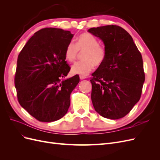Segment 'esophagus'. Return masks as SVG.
Returning <instances> with one entry per match:
<instances>
[{
  "instance_id": "34e87169",
  "label": "esophagus",
  "mask_w": 160,
  "mask_h": 160,
  "mask_svg": "<svg viewBox=\"0 0 160 160\" xmlns=\"http://www.w3.org/2000/svg\"><path fill=\"white\" fill-rule=\"evenodd\" d=\"M79 77H80V79H81V80L85 79H86V78H87V77H86V76H85V75H80V76H79Z\"/></svg>"
}]
</instances>
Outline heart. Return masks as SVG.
Instances as JSON below:
<instances>
[{"label":"heart","instance_id":"obj_1","mask_svg":"<svg viewBox=\"0 0 160 160\" xmlns=\"http://www.w3.org/2000/svg\"><path fill=\"white\" fill-rule=\"evenodd\" d=\"M79 52L83 61L77 62L71 67L72 74L87 75L94 69L95 66H100L105 62L107 57L105 48L99 45L97 38L89 34L84 33L77 38L75 44L70 42L67 45L64 51L65 59L70 62H75Z\"/></svg>","mask_w":160,"mask_h":160}]
</instances>
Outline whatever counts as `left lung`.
<instances>
[{
    "mask_svg": "<svg viewBox=\"0 0 160 160\" xmlns=\"http://www.w3.org/2000/svg\"><path fill=\"white\" fill-rule=\"evenodd\" d=\"M88 31L103 41L107 51L103 63L90 79L91 100L102 117H125L141 98L145 81L142 56L129 34L119 26L91 28Z\"/></svg>",
    "mask_w": 160,
    "mask_h": 160,
    "instance_id": "1",
    "label": "left lung"
}]
</instances>
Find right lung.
I'll list each match as a JSON object with an SVG mask.
<instances>
[{
  "instance_id": "right-lung-1",
  "label": "right lung",
  "mask_w": 160,
  "mask_h": 160,
  "mask_svg": "<svg viewBox=\"0 0 160 160\" xmlns=\"http://www.w3.org/2000/svg\"><path fill=\"white\" fill-rule=\"evenodd\" d=\"M72 37L61 28H42L18 55L14 76L18 103L39 122L62 118L70 106V95L79 82L78 75L63 79L71 69L64 51Z\"/></svg>"
}]
</instances>
